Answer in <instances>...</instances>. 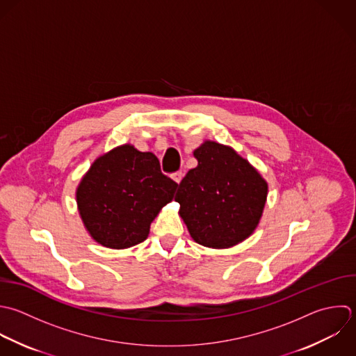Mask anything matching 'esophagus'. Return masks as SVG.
<instances>
[{
    "label": "esophagus",
    "instance_id": "esophagus-1",
    "mask_svg": "<svg viewBox=\"0 0 356 356\" xmlns=\"http://www.w3.org/2000/svg\"><path fill=\"white\" fill-rule=\"evenodd\" d=\"M172 179H173L177 184H180V181H181V179H183V173H181V172H176V173L172 175Z\"/></svg>",
    "mask_w": 356,
    "mask_h": 356
}]
</instances>
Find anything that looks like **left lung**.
Masks as SVG:
<instances>
[{"label": "left lung", "instance_id": "8db88e82", "mask_svg": "<svg viewBox=\"0 0 356 356\" xmlns=\"http://www.w3.org/2000/svg\"><path fill=\"white\" fill-rule=\"evenodd\" d=\"M198 166L180 181L175 201L193 240L209 248H229L257 229L268 183L233 148L205 141L194 151Z\"/></svg>", "mask_w": 356, "mask_h": 356}]
</instances>
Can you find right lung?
<instances>
[{"label":"right lung","instance_id":"right-lung-1","mask_svg":"<svg viewBox=\"0 0 356 356\" xmlns=\"http://www.w3.org/2000/svg\"><path fill=\"white\" fill-rule=\"evenodd\" d=\"M176 188L152 152L124 144L94 161L76 190V201L90 236L106 248L123 250L148 237L152 220Z\"/></svg>","mask_w":356,"mask_h":356}]
</instances>
